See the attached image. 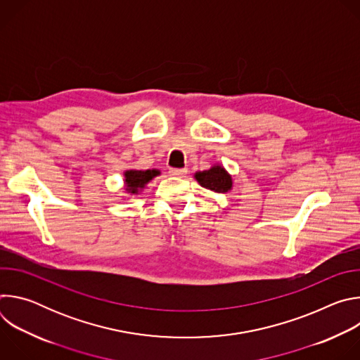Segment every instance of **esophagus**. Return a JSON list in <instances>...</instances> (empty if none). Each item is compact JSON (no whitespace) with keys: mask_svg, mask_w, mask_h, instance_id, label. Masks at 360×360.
Returning a JSON list of instances; mask_svg holds the SVG:
<instances>
[{"mask_svg":"<svg viewBox=\"0 0 360 360\" xmlns=\"http://www.w3.org/2000/svg\"><path fill=\"white\" fill-rule=\"evenodd\" d=\"M186 172H188L186 168H171V169H169V174H171L172 176H178V178L185 176Z\"/></svg>","mask_w":360,"mask_h":360,"instance_id":"esophagus-1","label":"esophagus"}]
</instances>
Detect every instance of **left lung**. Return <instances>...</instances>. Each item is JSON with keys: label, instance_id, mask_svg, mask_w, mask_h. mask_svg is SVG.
<instances>
[{"label": "left lung", "instance_id": "left-lung-1", "mask_svg": "<svg viewBox=\"0 0 360 360\" xmlns=\"http://www.w3.org/2000/svg\"><path fill=\"white\" fill-rule=\"evenodd\" d=\"M193 178L203 188L211 189L214 192H228L232 189V176L222 165H214L207 171L195 172Z\"/></svg>", "mask_w": 360, "mask_h": 360}]
</instances>
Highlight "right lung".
Returning <instances> with one entry per match:
<instances>
[{
  "label": "right lung",
  "instance_id": "right-lung-1",
  "mask_svg": "<svg viewBox=\"0 0 360 360\" xmlns=\"http://www.w3.org/2000/svg\"><path fill=\"white\" fill-rule=\"evenodd\" d=\"M161 172L158 169H146V171H139V169H128L124 172V184H125V191L131 195H138L148 182H150L153 178L158 176Z\"/></svg>",
  "mask_w": 360,
  "mask_h": 360
}]
</instances>
